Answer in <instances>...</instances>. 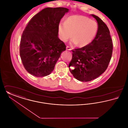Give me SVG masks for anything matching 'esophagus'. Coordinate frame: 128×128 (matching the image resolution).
<instances>
[{
  "mask_svg": "<svg viewBox=\"0 0 128 128\" xmlns=\"http://www.w3.org/2000/svg\"><path fill=\"white\" fill-rule=\"evenodd\" d=\"M66 49L68 50H72V48H71L70 46H66Z\"/></svg>",
  "mask_w": 128,
  "mask_h": 128,
  "instance_id": "obj_1",
  "label": "esophagus"
}]
</instances>
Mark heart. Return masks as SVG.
I'll return each mask as SVG.
<instances>
[{"mask_svg": "<svg viewBox=\"0 0 128 128\" xmlns=\"http://www.w3.org/2000/svg\"><path fill=\"white\" fill-rule=\"evenodd\" d=\"M98 30V24L94 20L85 16L75 15L69 17L65 22L60 24L58 34L63 42H66L72 36L74 38L71 44H79L80 46L83 47L91 42Z\"/></svg>", "mask_w": 128, "mask_h": 128, "instance_id": "b5f03b06", "label": "heart"}]
</instances>
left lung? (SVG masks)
<instances>
[{
  "instance_id": "obj_1",
  "label": "left lung",
  "mask_w": 128,
  "mask_h": 128,
  "mask_svg": "<svg viewBox=\"0 0 128 128\" xmlns=\"http://www.w3.org/2000/svg\"><path fill=\"white\" fill-rule=\"evenodd\" d=\"M98 24L96 35L91 43L72 50V58L68 67L74 77L83 82L95 79L108 68L113 52V43L108 26L97 16L91 14Z\"/></svg>"
}]
</instances>
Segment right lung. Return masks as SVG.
Returning <instances> with one entry per match:
<instances>
[{
  "label": "right lung",
  "instance_id": "add662e5",
  "mask_svg": "<svg viewBox=\"0 0 128 128\" xmlns=\"http://www.w3.org/2000/svg\"><path fill=\"white\" fill-rule=\"evenodd\" d=\"M68 9L46 8L30 20L22 34L20 54L25 70L36 77L48 75L62 51L64 43L58 37L61 18Z\"/></svg>",
  "mask_w": 128,
  "mask_h": 128
}]
</instances>
